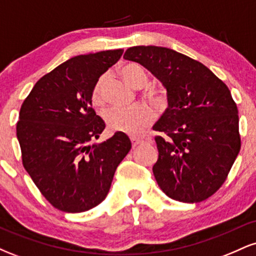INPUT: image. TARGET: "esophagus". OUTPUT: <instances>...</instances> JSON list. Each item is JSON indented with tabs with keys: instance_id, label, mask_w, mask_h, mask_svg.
Here are the masks:
<instances>
[{
	"instance_id": "esophagus-1",
	"label": "esophagus",
	"mask_w": 256,
	"mask_h": 256,
	"mask_svg": "<svg viewBox=\"0 0 256 256\" xmlns=\"http://www.w3.org/2000/svg\"><path fill=\"white\" fill-rule=\"evenodd\" d=\"M131 142H132V146H137L138 144H140V143L143 142L142 140H140V138H137V137H131Z\"/></svg>"
}]
</instances>
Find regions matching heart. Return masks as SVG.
<instances>
[{
	"label": "heart",
	"mask_w": 256,
	"mask_h": 256,
	"mask_svg": "<svg viewBox=\"0 0 256 256\" xmlns=\"http://www.w3.org/2000/svg\"><path fill=\"white\" fill-rule=\"evenodd\" d=\"M122 78L132 86L146 83V74L140 64L130 62L122 68ZM104 77H101L94 86L91 92V101L96 107L104 104ZM155 119V112L146 104H136L134 107H113L106 112V122L110 130L122 134H142L146 126L152 124Z\"/></svg>",
	"instance_id": "1"
}]
</instances>
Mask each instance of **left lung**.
Here are the masks:
<instances>
[{
	"label": "left lung",
	"mask_w": 256,
	"mask_h": 256,
	"mask_svg": "<svg viewBox=\"0 0 256 256\" xmlns=\"http://www.w3.org/2000/svg\"><path fill=\"white\" fill-rule=\"evenodd\" d=\"M124 58L146 67L167 91V108L152 130L158 158L152 173L176 201L195 204L222 186L240 149L238 110L210 68L165 46L128 48Z\"/></svg>",
	"instance_id": "left-lung-1"
}]
</instances>
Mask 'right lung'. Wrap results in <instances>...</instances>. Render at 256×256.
Here are the masks:
<instances>
[{"label":"right lung","instance_id":"1","mask_svg":"<svg viewBox=\"0 0 256 256\" xmlns=\"http://www.w3.org/2000/svg\"><path fill=\"white\" fill-rule=\"evenodd\" d=\"M122 52L71 58L43 76L20 108L16 137L22 165L44 198L62 212L80 213L101 204L131 149L122 132L91 144L106 128L91 92Z\"/></svg>","mask_w":256,"mask_h":256}]
</instances>
